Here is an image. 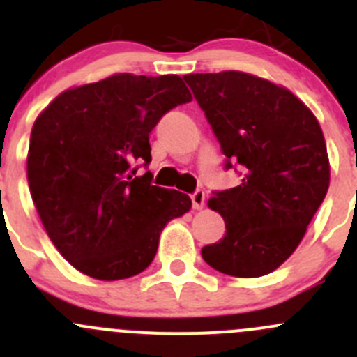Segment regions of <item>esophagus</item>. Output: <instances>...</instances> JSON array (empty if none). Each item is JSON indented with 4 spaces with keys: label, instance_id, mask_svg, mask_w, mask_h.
I'll return each mask as SVG.
<instances>
[{
    "label": "esophagus",
    "instance_id": "esophagus-1",
    "mask_svg": "<svg viewBox=\"0 0 357 357\" xmlns=\"http://www.w3.org/2000/svg\"><path fill=\"white\" fill-rule=\"evenodd\" d=\"M192 204H194L195 210H201L204 206V190H195L192 194Z\"/></svg>",
    "mask_w": 357,
    "mask_h": 357
}]
</instances>
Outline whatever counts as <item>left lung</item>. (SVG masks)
Returning <instances> with one entry per match:
<instances>
[{
  "mask_svg": "<svg viewBox=\"0 0 357 357\" xmlns=\"http://www.w3.org/2000/svg\"><path fill=\"white\" fill-rule=\"evenodd\" d=\"M220 142L226 169L242 183L208 201L226 234L202 247V259L234 278H259L287 261L329 188V158L313 112L268 79L224 70L186 75Z\"/></svg>",
  "mask_w": 357,
  "mask_h": 357,
  "instance_id": "8db88e82",
  "label": "left lung"
}]
</instances>
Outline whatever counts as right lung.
I'll return each mask as SVG.
<instances>
[{
	"mask_svg": "<svg viewBox=\"0 0 357 357\" xmlns=\"http://www.w3.org/2000/svg\"><path fill=\"white\" fill-rule=\"evenodd\" d=\"M190 91L176 75H114L62 92L33 124L28 185L47 236L83 274H140L190 197L151 185L149 133Z\"/></svg>",
	"mask_w": 357,
	"mask_h": 357,
	"instance_id": "1",
	"label": "right lung"
}]
</instances>
